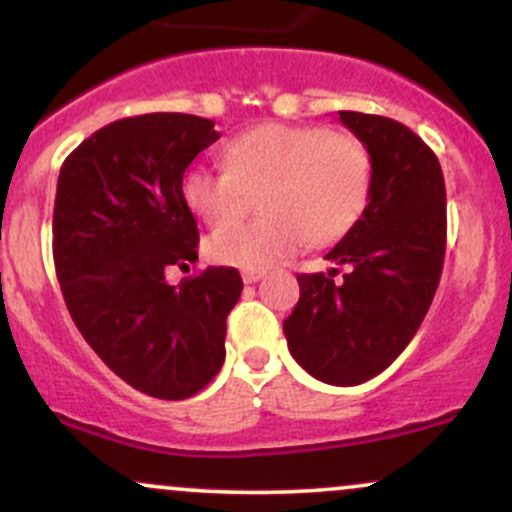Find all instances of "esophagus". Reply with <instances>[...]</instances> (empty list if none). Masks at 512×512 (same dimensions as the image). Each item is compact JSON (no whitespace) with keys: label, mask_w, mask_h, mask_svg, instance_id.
Returning a JSON list of instances; mask_svg holds the SVG:
<instances>
[{"label":"esophagus","mask_w":512,"mask_h":512,"mask_svg":"<svg viewBox=\"0 0 512 512\" xmlns=\"http://www.w3.org/2000/svg\"><path fill=\"white\" fill-rule=\"evenodd\" d=\"M262 279V272H243L245 284H255V281Z\"/></svg>","instance_id":"esophagus-1"}]
</instances>
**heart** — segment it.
<instances>
[{
  "instance_id": "b5f03b06",
  "label": "heart",
  "mask_w": 512,
  "mask_h": 512,
  "mask_svg": "<svg viewBox=\"0 0 512 512\" xmlns=\"http://www.w3.org/2000/svg\"><path fill=\"white\" fill-rule=\"evenodd\" d=\"M226 166H192L182 199L209 226L207 255L226 267L262 272L313 240L344 238L366 211L373 161L354 134L320 125H260L226 144ZM264 194L267 220L231 224ZM227 226L223 227L222 223Z\"/></svg>"
}]
</instances>
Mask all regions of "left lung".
Returning a JSON list of instances; mask_svg holds the SVG:
<instances>
[{
	"label": "left lung",
	"mask_w": 512,
	"mask_h": 512,
	"mask_svg": "<svg viewBox=\"0 0 512 512\" xmlns=\"http://www.w3.org/2000/svg\"><path fill=\"white\" fill-rule=\"evenodd\" d=\"M366 144L373 182L366 211L325 260L346 264L339 284L298 274L301 298L284 320L298 366L327 385H361L407 349L443 272L445 180L436 154L402 122L339 110Z\"/></svg>",
	"instance_id": "obj_1"
}]
</instances>
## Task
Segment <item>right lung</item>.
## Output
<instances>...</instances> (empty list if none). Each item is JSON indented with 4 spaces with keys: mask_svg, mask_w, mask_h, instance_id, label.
<instances>
[{
    "mask_svg": "<svg viewBox=\"0 0 512 512\" xmlns=\"http://www.w3.org/2000/svg\"><path fill=\"white\" fill-rule=\"evenodd\" d=\"M219 137L197 115L125 117L76 146L57 180L52 257L69 315L105 366L149 397H192L226 358L238 269L166 281L168 267L197 260L182 175Z\"/></svg>",
    "mask_w": 512,
    "mask_h": 512,
    "instance_id": "add662e5",
    "label": "right lung"
}]
</instances>
